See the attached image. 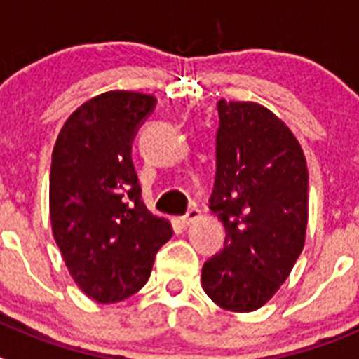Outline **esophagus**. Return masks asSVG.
<instances>
[{"mask_svg": "<svg viewBox=\"0 0 359 359\" xmlns=\"http://www.w3.org/2000/svg\"><path fill=\"white\" fill-rule=\"evenodd\" d=\"M199 215H201V212H199L198 208H190V210L182 217V223L185 224V226H189L190 223H194L196 219H199Z\"/></svg>", "mask_w": 359, "mask_h": 359, "instance_id": "obj_1", "label": "esophagus"}]
</instances>
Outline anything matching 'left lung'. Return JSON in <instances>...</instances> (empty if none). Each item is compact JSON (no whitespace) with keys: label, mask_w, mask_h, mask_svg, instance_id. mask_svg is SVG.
Returning a JSON list of instances; mask_svg holds the SVG:
<instances>
[{"label":"left lung","mask_w":359,"mask_h":359,"mask_svg":"<svg viewBox=\"0 0 359 359\" xmlns=\"http://www.w3.org/2000/svg\"><path fill=\"white\" fill-rule=\"evenodd\" d=\"M215 183L210 210L224 224V248L201 271L219 307L264 306L302 253L307 228V165L282 120L255 102L219 100Z\"/></svg>","instance_id":"obj_1"}]
</instances>
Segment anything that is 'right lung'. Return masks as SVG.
I'll return each mask as SVG.
<instances>
[{
    "instance_id": "right-lung-1",
    "label": "right lung",
    "mask_w": 359,
    "mask_h": 359,
    "mask_svg": "<svg viewBox=\"0 0 359 359\" xmlns=\"http://www.w3.org/2000/svg\"><path fill=\"white\" fill-rule=\"evenodd\" d=\"M156 106L135 91H107L82 104L52 152L50 219L69 275L100 304L126 300L149 280L172 237L167 219L142 201L133 140Z\"/></svg>"
}]
</instances>
